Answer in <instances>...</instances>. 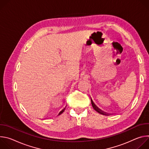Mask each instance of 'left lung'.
<instances>
[{"label": "left lung", "mask_w": 149, "mask_h": 149, "mask_svg": "<svg viewBox=\"0 0 149 149\" xmlns=\"http://www.w3.org/2000/svg\"><path fill=\"white\" fill-rule=\"evenodd\" d=\"M91 104H92V105H93V107L94 108V109L97 112H98V113H100V114H102V115H107V116H109L108 114L105 113V112H104V111H101L99 108H98V107H97V106L94 104V103L93 102V101L92 99H91Z\"/></svg>", "instance_id": "8db88e82"}]
</instances>
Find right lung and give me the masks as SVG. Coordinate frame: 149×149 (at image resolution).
<instances>
[{
    "mask_svg": "<svg viewBox=\"0 0 149 149\" xmlns=\"http://www.w3.org/2000/svg\"><path fill=\"white\" fill-rule=\"evenodd\" d=\"M66 107H67V106H65V107L64 108H63V109H62V110H61V111L59 113V114H58V116H59V115L61 114H62V113L63 111H64V110H65V108H66Z\"/></svg>",
    "mask_w": 149,
    "mask_h": 149,
    "instance_id": "right-lung-1",
    "label": "right lung"
}]
</instances>
